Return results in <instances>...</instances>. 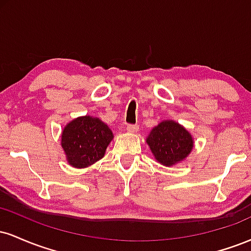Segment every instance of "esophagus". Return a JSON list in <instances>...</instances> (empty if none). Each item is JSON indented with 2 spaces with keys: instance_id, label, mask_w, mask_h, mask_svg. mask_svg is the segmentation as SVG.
Segmentation results:
<instances>
[{
  "instance_id": "34e87169",
  "label": "esophagus",
  "mask_w": 251,
  "mask_h": 251,
  "mask_svg": "<svg viewBox=\"0 0 251 251\" xmlns=\"http://www.w3.org/2000/svg\"><path fill=\"white\" fill-rule=\"evenodd\" d=\"M138 129H139V126H138L137 124H134V125H131V124H129V125L126 126V131L129 132V133H134Z\"/></svg>"
}]
</instances>
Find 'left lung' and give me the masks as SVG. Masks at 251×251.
Here are the masks:
<instances>
[{"mask_svg":"<svg viewBox=\"0 0 251 251\" xmlns=\"http://www.w3.org/2000/svg\"><path fill=\"white\" fill-rule=\"evenodd\" d=\"M148 143L154 159L164 166H174L188 158L194 149L190 132L175 120H163L151 129Z\"/></svg>","mask_w":251,"mask_h":251,"instance_id":"obj_1","label":"left lung"}]
</instances>
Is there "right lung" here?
Listing matches in <instances>:
<instances>
[{"mask_svg": "<svg viewBox=\"0 0 251 251\" xmlns=\"http://www.w3.org/2000/svg\"><path fill=\"white\" fill-rule=\"evenodd\" d=\"M113 137V132L101 119L82 116L63 127L61 146L68 164L83 169L103 158Z\"/></svg>", "mask_w": 251, "mask_h": 251, "instance_id": "right-lung-1", "label": "right lung"}]
</instances>
